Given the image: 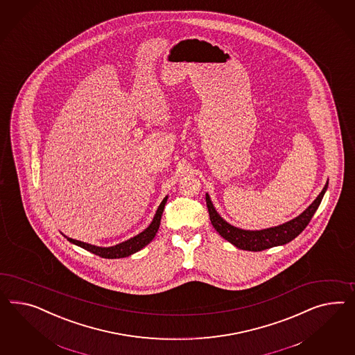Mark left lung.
Wrapping results in <instances>:
<instances>
[{
    "instance_id": "obj_1",
    "label": "left lung",
    "mask_w": 355,
    "mask_h": 355,
    "mask_svg": "<svg viewBox=\"0 0 355 355\" xmlns=\"http://www.w3.org/2000/svg\"><path fill=\"white\" fill-rule=\"evenodd\" d=\"M327 187H328V182L326 183L322 192L318 195L315 200L311 202V205L307 208L306 211H302L298 217L289 220V222H286L280 226H277V227H270L265 230H241L238 227H234V226H231L230 223H227L226 220H223L214 209L208 193L205 195V202H207V207L209 211L211 225L223 239L230 241L231 244H234L239 250L259 252V250H268V248H272L277 245L287 244L305 230V227L313 218L318 207L320 205Z\"/></svg>"
}]
</instances>
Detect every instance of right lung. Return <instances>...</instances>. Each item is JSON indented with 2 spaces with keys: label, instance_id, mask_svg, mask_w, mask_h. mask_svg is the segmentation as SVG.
I'll use <instances>...</instances> for the list:
<instances>
[{
  "label": "right lung",
  "instance_id": "right-lung-1",
  "mask_svg": "<svg viewBox=\"0 0 355 355\" xmlns=\"http://www.w3.org/2000/svg\"><path fill=\"white\" fill-rule=\"evenodd\" d=\"M166 199L168 198H164L163 202L159 205V208L156 211V214L153 217L151 225L146 230L142 231L141 234H138L135 238L123 241V243H120L117 245L108 247V248H102V247H96V245L87 244V243L80 241V240L71 239V238H67V239L71 243L78 245V247L89 250V252L94 253V254L99 256V257H103V259H123V257H128V256L133 254L135 252L142 250L144 247H146L155 238L156 232L159 230V226H160V220H162V214H163Z\"/></svg>",
  "mask_w": 355,
  "mask_h": 355
}]
</instances>
